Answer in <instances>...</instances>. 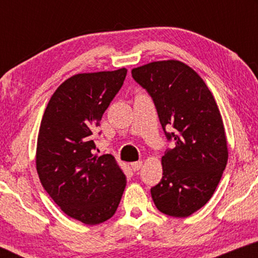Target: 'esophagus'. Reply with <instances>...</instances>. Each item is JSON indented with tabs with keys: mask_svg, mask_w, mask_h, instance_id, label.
Segmentation results:
<instances>
[{
	"mask_svg": "<svg viewBox=\"0 0 258 258\" xmlns=\"http://www.w3.org/2000/svg\"><path fill=\"white\" fill-rule=\"evenodd\" d=\"M142 161H137V162H133L132 164H130V167H132V169L134 171H139L141 168H142Z\"/></svg>",
	"mask_w": 258,
	"mask_h": 258,
	"instance_id": "esophagus-1",
	"label": "esophagus"
}]
</instances>
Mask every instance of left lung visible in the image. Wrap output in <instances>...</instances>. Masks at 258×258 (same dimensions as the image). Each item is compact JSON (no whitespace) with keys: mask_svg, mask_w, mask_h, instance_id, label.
Returning <instances> with one entry per match:
<instances>
[{"mask_svg":"<svg viewBox=\"0 0 258 258\" xmlns=\"http://www.w3.org/2000/svg\"><path fill=\"white\" fill-rule=\"evenodd\" d=\"M132 75L149 94L165 137L175 144L162 157L163 176L150 189L151 197L161 213L188 217L211 199L227 165L216 101L199 74L179 61L149 63Z\"/></svg>","mask_w":258,"mask_h":258,"instance_id":"1","label":"left lung"}]
</instances>
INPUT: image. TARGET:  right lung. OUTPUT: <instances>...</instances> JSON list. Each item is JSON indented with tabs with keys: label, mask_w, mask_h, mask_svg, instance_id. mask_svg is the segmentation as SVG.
<instances>
[{
	"label": "right lung",
	"mask_w": 258,
	"mask_h": 258,
	"mask_svg": "<svg viewBox=\"0 0 258 258\" xmlns=\"http://www.w3.org/2000/svg\"><path fill=\"white\" fill-rule=\"evenodd\" d=\"M126 72L122 68L70 77L56 89L41 121L38 177L54 202L84 224L112 217L125 188V175L115 158L95 154L93 135Z\"/></svg>",
	"instance_id": "add662e5"
}]
</instances>
